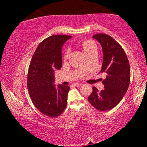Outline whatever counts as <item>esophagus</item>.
<instances>
[{"label":"esophagus","mask_w":147,"mask_h":147,"mask_svg":"<svg viewBox=\"0 0 147 147\" xmlns=\"http://www.w3.org/2000/svg\"><path fill=\"white\" fill-rule=\"evenodd\" d=\"M82 84H81V83H75V84H74V86H76V87H78V86H82Z\"/></svg>","instance_id":"1"}]
</instances>
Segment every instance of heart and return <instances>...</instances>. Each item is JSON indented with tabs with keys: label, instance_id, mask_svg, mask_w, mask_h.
<instances>
[{
	"label": "heart",
	"instance_id": "obj_1",
	"mask_svg": "<svg viewBox=\"0 0 147 147\" xmlns=\"http://www.w3.org/2000/svg\"><path fill=\"white\" fill-rule=\"evenodd\" d=\"M81 47L84 50V53L86 54V56L91 55V54H97L98 48L97 45L94 41L90 40V39H86L81 42ZM69 55V51H66L64 54V58L67 59Z\"/></svg>",
	"mask_w": 147,
	"mask_h": 147
}]
</instances>
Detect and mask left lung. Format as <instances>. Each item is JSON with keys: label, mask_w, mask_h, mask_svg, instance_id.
Segmentation results:
<instances>
[{"label": "left lung", "mask_w": 147, "mask_h": 147, "mask_svg": "<svg viewBox=\"0 0 147 147\" xmlns=\"http://www.w3.org/2000/svg\"><path fill=\"white\" fill-rule=\"evenodd\" d=\"M100 43L104 58L101 73L106 74L103 80V90L93 87L88 101L100 111L112 109L119 103L128 90L130 82V64L125 52L117 41L105 34L93 36Z\"/></svg>", "instance_id": "left-lung-1"}]
</instances>
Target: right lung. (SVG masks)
<instances>
[{"mask_svg": "<svg viewBox=\"0 0 147 147\" xmlns=\"http://www.w3.org/2000/svg\"><path fill=\"white\" fill-rule=\"evenodd\" d=\"M72 36L54 35L42 41L34 53L30 63L27 87L35 107L50 117L63 112L66 108L70 88L59 84L56 87L54 71L62 65L61 49Z\"/></svg>", "mask_w": 147, "mask_h": 147, "instance_id": "right-lung-1", "label": "right lung"}]
</instances>
